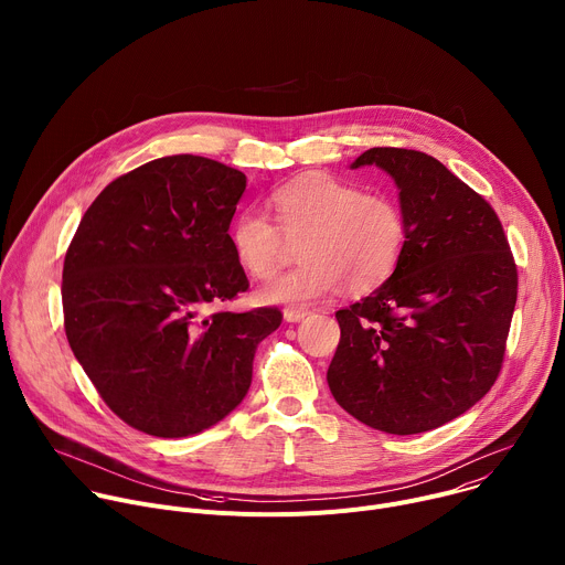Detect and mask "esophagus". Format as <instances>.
Wrapping results in <instances>:
<instances>
[{
    "label": "esophagus",
    "mask_w": 565,
    "mask_h": 565,
    "mask_svg": "<svg viewBox=\"0 0 565 565\" xmlns=\"http://www.w3.org/2000/svg\"><path fill=\"white\" fill-rule=\"evenodd\" d=\"M306 315H308V310H303V308H284V319L288 321V324H297V321H301Z\"/></svg>",
    "instance_id": "34e87169"
}]
</instances>
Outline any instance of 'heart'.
Wrapping results in <instances>:
<instances>
[{
  "label": "heart",
  "instance_id": "1",
  "mask_svg": "<svg viewBox=\"0 0 565 565\" xmlns=\"http://www.w3.org/2000/svg\"><path fill=\"white\" fill-rule=\"evenodd\" d=\"M275 225L259 212H241L230 225L234 259L250 277L268 281L288 262V244L306 262L264 290L268 301L308 303L342 286L364 295L382 286L407 250V216L384 194L324 172L288 181L270 194Z\"/></svg>",
  "mask_w": 565,
  "mask_h": 565
}]
</instances>
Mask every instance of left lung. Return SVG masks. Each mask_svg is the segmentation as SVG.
<instances>
[{
	"label": "left lung",
	"instance_id": "8db88e82",
	"mask_svg": "<svg viewBox=\"0 0 565 565\" xmlns=\"http://www.w3.org/2000/svg\"><path fill=\"white\" fill-rule=\"evenodd\" d=\"M386 172L409 238L395 273L338 310L327 380L338 405L395 436L436 429L486 395L503 364L516 266L497 212L440 160L373 147L351 170Z\"/></svg>",
	"mask_w": 565,
	"mask_h": 565
}]
</instances>
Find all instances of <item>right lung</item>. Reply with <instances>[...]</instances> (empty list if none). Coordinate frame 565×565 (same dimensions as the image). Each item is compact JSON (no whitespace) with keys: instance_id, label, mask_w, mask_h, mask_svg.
I'll use <instances>...</instances> for the list:
<instances>
[{"instance_id":"add662e5","label":"right lung","mask_w":565,"mask_h":565,"mask_svg":"<svg viewBox=\"0 0 565 565\" xmlns=\"http://www.w3.org/2000/svg\"><path fill=\"white\" fill-rule=\"evenodd\" d=\"M246 174L179 153L109 183L85 212L62 270L64 331L107 407L138 431L185 438L246 397L277 308L210 303L248 290L230 248Z\"/></svg>"}]
</instances>
